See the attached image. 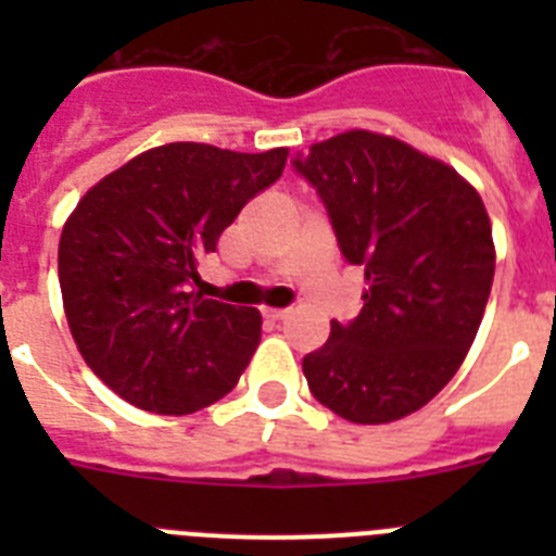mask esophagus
Instances as JSON below:
<instances>
[{"label":"esophagus","mask_w":556,"mask_h":556,"mask_svg":"<svg viewBox=\"0 0 556 556\" xmlns=\"http://www.w3.org/2000/svg\"><path fill=\"white\" fill-rule=\"evenodd\" d=\"M264 320L269 323H283L289 317V308H264Z\"/></svg>","instance_id":"esophagus-1"}]
</instances>
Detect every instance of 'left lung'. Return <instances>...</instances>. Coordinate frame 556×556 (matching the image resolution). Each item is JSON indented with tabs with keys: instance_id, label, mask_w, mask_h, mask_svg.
Returning a JSON list of instances; mask_svg holds the SVG:
<instances>
[{
	"instance_id": "8db88e82",
	"label": "left lung",
	"mask_w": 556,
	"mask_h": 556,
	"mask_svg": "<svg viewBox=\"0 0 556 556\" xmlns=\"http://www.w3.org/2000/svg\"><path fill=\"white\" fill-rule=\"evenodd\" d=\"M294 166L367 283L356 320H331L326 345L303 356L308 390L351 424L401 420L473 345L495 273L488 208L454 166L384 132H339Z\"/></svg>"
}]
</instances>
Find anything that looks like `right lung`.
I'll return each mask as SVG.
<instances>
[{"mask_svg":"<svg viewBox=\"0 0 556 556\" xmlns=\"http://www.w3.org/2000/svg\"><path fill=\"white\" fill-rule=\"evenodd\" d=\"M289 150L152 147L94 184L58 244L63 312L86 365L127 404L191 415L250 365L262 314L194 292L203 255L281 178Z\"/></svg>","mask_w":556,"mask_h":556,"instance_id":"obj_1","label":"right lung"}]
</instances>
